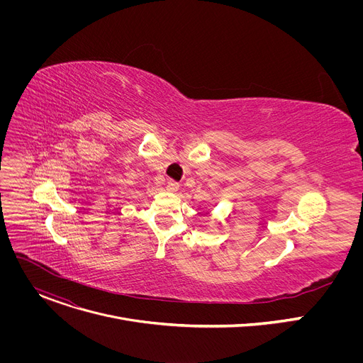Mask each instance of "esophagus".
<instances>
[{
	"label": "esophagus",
	"mask_w": 363,
	"mask_h": 363,
	"mask_svg": "<svg viewBox=\"0 0 363 363\" xmlns=\"http://www.w3.org/2000/svg\"><path fill=\"white\" fill-rule=\"evenodd\" d=\"M167 189L171 191V192H177L179 189V184L175 182V181H168L167 184Z\"/></svg>",
	"instance_id": "1"
}]
</instances>
